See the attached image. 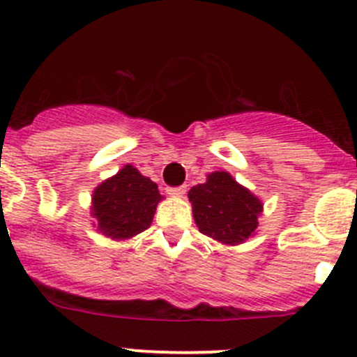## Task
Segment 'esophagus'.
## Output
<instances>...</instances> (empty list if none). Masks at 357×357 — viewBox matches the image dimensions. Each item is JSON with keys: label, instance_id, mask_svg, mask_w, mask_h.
<instances>
[{"label": "esophagus", "instance_id": "34e87169", "mask_svg": "<svg viewBox=\"0 0 357 357\" xmlns=\"http://www.w3.org/2000/svg\"><path fill=\"white\" fill-rule=\"evenodd\" d=\"M169 195L172 197H183L186 193V186L181 185V186H174V188H167Z\"/></svg>", "mask_w": 357, "mask_h": 357}]
</instances>
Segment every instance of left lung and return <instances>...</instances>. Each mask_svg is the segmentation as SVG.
<instances>
[{"instance_id":"1","label":"left lung","mask_w":357,"mask_h":357,"mask_svg":"<svg viewBox=\"0 0 357 357\" xmlns=\"http://www.w3.org/2000/svg\"><path fill=\"white\" fill-rule=\"evenodd\" d=\"M188 199L199 230L221 244H242L258 228L261 200L228 172H211L206 183L190 190Z\"/></svg>"}]
</instances>
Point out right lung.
Returning <instances> with one entry per match:
<instances>
[{
  "label": "right lung",
  "instance_id": "right-lung-1",
  "mask_svg": "<svg viewBox=\"0 0 357 357\" xmlns=\"http://www.w3.org/2000/svg\"><path fill=\"white\" fill-rule=\"evenodd\" d=\"M162 199L157 183L130 164L123 165L92 193L96 228L113 241L134 237L150 227Z\"/></svg>",
  "mask_w": 357,
  "mask_h": 357
}]
</instances>
